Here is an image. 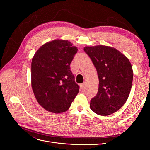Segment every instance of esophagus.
Here are the masks:
<instances>
[{"label":"esophagus","instance_id":"esophagus-1","mask_svg":"<svg viewBox=\"0 0 150 150\" xmlns=\"http://www.w3.org/2000/svg\"><path fill=\"white\" fill-rule=\"evenodd\" d=\"M85 86H86V84L85 83H82V84H80V87H81V88H82V89L84 88Z\"/></svg>","mask_w":150,"mask_h":150}]
</instances>
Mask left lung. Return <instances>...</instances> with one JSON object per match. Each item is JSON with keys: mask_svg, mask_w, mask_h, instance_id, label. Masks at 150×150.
Masks as SVG:
<instances>
[{"mask_svg": "<svg viewBox=\"0 0 150 150\" xmlns=\"http://www.w3.org/2000/svg\"><path fill=\"white\" fill-rule=\"evenodd\" d=\"M84 51L96 67L99 78L98 91L91 100V110L101 116L112 114L128 98L133 78L132 66L128 58L111 47H85Z\"/></svg>", "mask_w": 150, "mask_h": 150, "instance_id": "1", "label": "left lung"}]
</instances>
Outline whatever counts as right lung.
<instances>
[{
	"mask_svg": "<svg viewBox=\"0 0 150 150\" xmlns=\"http://www.w3.org/2000/svg\"><path fill=\"white\" fill-rule=\"evenodd\" d=\"M64 40L46 43L35 52L31 63V84L38 102L54 113L66 111L79 93L70 64L78 52Z\"/></svg>",
	"mask_w": 150,
	"mask_h": 150,
	"instance_id": "right-lung-1",
	"label": "right lung"
}]
</instances>
